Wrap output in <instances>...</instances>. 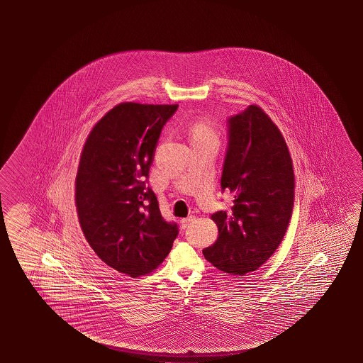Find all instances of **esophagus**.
Returning <instances> with one entry per match:
<instances>
[{"label": "esophagus", "mask_w": 363, "mask_h": 363, "mask_svg": "<svg viewBox=\"0 0 363 363\" xmlns=\"http://www.w3.org/2000/svg\"><path fill=\"white\" fill-rule=\"evenodd\" d=\"M194 220H195V216H192V215L187 216V218H184V219H181V226L184 229V228H187V226L190 225Z\"/></svg>", "instance_id": "1"}]
</instances>
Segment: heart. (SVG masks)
<instances>
[{
	"label": "heart",
	"mask_w": 363,
	"mask_h": 363,
	"mask_svg": "<svg viewBox=\"0 0 363 363\" xmlns=\"http://www.w3.org/2000/svg\"><path fill=\"white\" fill-rule=\"evenodd\" d=\"M191 140H219L218 131L206 119H197L190 126Z\"/></svg>",
	"instance_id": "obj_1"
}]
</instances>
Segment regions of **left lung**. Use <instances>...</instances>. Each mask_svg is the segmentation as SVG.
Wrapping results in <instances>:
<instances>
[{"label":"left lung","mask_w":363,"mask_h":363,"mask_svg":"<svg viewBox=\"0 0 363 363\" xmlns=\"http://www.w3.org/2000/svg\"><path fill=\"white\" fill-rule=\"evenodd\" d=\"M221 189L232 208L211 220L218 239L202 250L223 272L243 276L268 261L285 237L295 201L291 155L277 125L258 105L229 119Z\"/></svg>","instance_id":"8db88e82"}]
</instances>
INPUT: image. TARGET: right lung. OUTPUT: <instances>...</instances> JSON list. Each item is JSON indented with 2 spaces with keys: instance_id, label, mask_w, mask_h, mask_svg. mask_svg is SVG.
Here are the masks:
<instances>
[{
  "instance_id": "add662e5",
  "label": "right lung",
  "mask_w": 363,
  "mask_h": 363,
  "mask_svg": "<svg viewBox=\"0 0 363 363\" xmlns=\"http://www.w3.org/2000/svg\"><path fill=\"white\" fill-rule=\"evenodd\" d=\"M177 107L121 102L94 125L81 152L74 186L84 238L107 266L133 279L158 268L179 234L143 181Z\"/></svg>"
}]
</instances>
